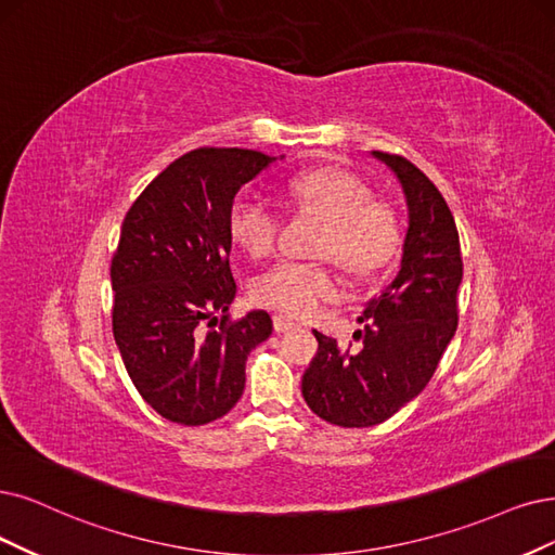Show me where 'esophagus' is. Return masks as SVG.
<instances>
[{
	"mask_svg": "<svg viewBox=\"0 0 555 555\" xmlns=\"http://www.w3.org/2000/svg\"><path fill=\"white\" fill-rule=\"evenodd\" d=\"M297 322L295 320H291V318H285V315H274V332L276 334H285V332H293V330H297Z\"/></svg>",
	"mask_w": 555,
	"mask_h": 555,
	"instance_id": "obj_1",
	"label": "esophagus"
}]
</instances>
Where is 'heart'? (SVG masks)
<instances>
[{
    "instance_id": "obj_1",
    "label": "heart",
    "mask_w": 555,
    "mask_h": 555,
    "mask_svg": "<svg viewBox=\"0 0 555 555\" xmlns=\"http://www.w3.org/2000/svg\"><path fill=\"white\" fill-rule=\"evenodd\" d=\"M283 192L330 221L322 254L336 256L350 270H379L398 254L400 223L396 212L386 203L373 201V192L357 176L340 169H313L293 176ZM229 231L246 251L264 256L276 244L279 217L262 198L242 192L231 203ZM336 288L338 281L330 267L279 260L258 274L254 297L281 313L309 315Z\"/></svg>"
}]
</instances>
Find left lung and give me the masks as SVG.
Instances as JSON below:
<instances>
[{
  "label": "left lung",
  "mask_w": 555,
  "mask_h": 555,
  "mask_svg": "<svg viewBox=\"0 0 555 555\" xmlns=\"http://www.w3.org/2000/svg\"><path fill=\"white\" fill-rule=\"evenodd\" d=\"M396 176L406 203V233L396 279L363 306L359 352L313 330L318 354L301 377L311 412L340 427H371L412 402L453 340L462 285L460 235L441 192L412 162L373 151Z\"/></svg>",
  "instance_id": "obj_1"
}]
</instances>
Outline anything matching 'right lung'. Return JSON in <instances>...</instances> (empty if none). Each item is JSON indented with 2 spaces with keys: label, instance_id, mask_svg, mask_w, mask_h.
Returning <instances> with one entry per match:
<instances>
[{
  "label": "right lung",
  "instance_id": "add662e5",
  "mask_svg": "<svg viewBox=\"0 0 555 555\" xmlns=\"http://www.w3.org/2000/svg\"><path fill=\"white\" fill-rule=\"evenodd\" d=\"M279 157L198 149L178 157L132 203L112 258L114 340L126 371L159 416L205 425L244 391L251 350L272 336L267 311H229V210L246 182Z\"/></svg>",
  "mask_w": 555,
  "mask_h": 555
}]
</instances>
